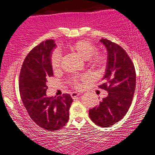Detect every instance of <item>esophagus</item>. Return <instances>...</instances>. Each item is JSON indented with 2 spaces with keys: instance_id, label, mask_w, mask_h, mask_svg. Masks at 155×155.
Returning a JSON list of instances; mask_svg holds the SVG:
<instances>
[{
  "instance_id": "obj_1",
  "label": "esophagus",
  "mask_w": 155,
  "mask_h": 155,
  "mask_svg": "<svg viewBox=\"0 0 155 155\" xmlns=\"http://www.w3.org/2000/svg\"><path fill=\"white\" fill-rule=\"evenodd\" d=\"M79 95H80V93H77V92H72L71 93V96L73 99H74V98H76V97H77Z\"/></svg>"
}]
</instances>
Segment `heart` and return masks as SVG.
I'll use <instances>...</instances> for the list:
<instances>
[{
	"label": "heart",
	"instance_id": "b5f03b06",
	"mask_svg": "<svg viewBox=\"0 0 155 155\" xmlns=\"http://www.w3.org/2000/svg\"><path fill=\"white\" fill-rule=\"evenodd\" d=\"M69 50L74 52L77 55L81 58L83 60H87L88 64L93 69L96 71H100L105 64V56L100 53H95V46L92 43L88 41L81 40L68 45ZM51 67L54 70L58 69L60 64V54L59 52H55L53 53L51 58ZM88 78V76L74 77L71 80V84L76 88H79L81 86V81H84Z\"/></svg>",
	"mask_w": 155,
	"mask_h": 155
}]
</instances>
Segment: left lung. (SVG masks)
Here are the masks:
<instances>
[{"mask_svg": "<svg viewBox=\"0 0 155 155\" xmlns=\"http://www.w3.org/2000/svg\"><path fill=\"white\" fill-rule=\"evenodd\" d=\"M107 51V62L102 84L99 88L108 95L89 110V117L101 127H110L125 116L131 104L136 88L134 63L120 45L106 38L100 40Z\"/></svg>", "mask_w": 155, "mask_h": 155, "instance_id": "1", "label": "left lung"}]
</instances>
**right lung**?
<instances>
[{
    "label": "right lung",
    "mask_w": 155,
    "mask_h": 155,
    "mask_svg": "<svg viewBox=\"0 0 155 155\" xmlns=\"http://www.w3.org/2000/svg\"><path fill=\"white\" fill-rule=\"evenodd\" d=\"M55 46L54 40H47L34 48L24 60L19 80V93L29 117L51 131L67 124L73 101L69 94L57 97L46 95L47 78L53 75L51 58Z\"/></svg>",
    "instance_id": "1"
}]
</instances>
